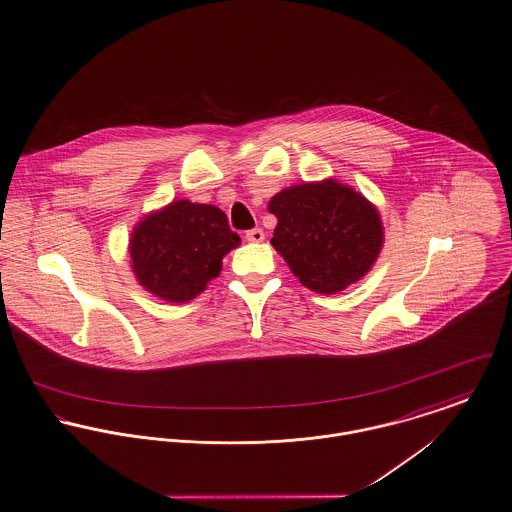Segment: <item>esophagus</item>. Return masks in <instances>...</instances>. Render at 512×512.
<instances>
[{"label":"esophagus","mask_w":512,"mask_h":512,"mask_svg":"<svg viewBox=\"0 0 512 512\" xmlns=\"http://www.w3.org/2000/svg\"><path fill=\"white\" fill-rule=\"evenodd\" d=\"M264 231L262 229H250V231H246V240L248 242H262L264 240Z\"/></svg>","instance_id":"1"}]
</instances>
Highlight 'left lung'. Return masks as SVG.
<instances>
[{
    "label": "left lung",
    "mask_w": 512,
    "mask_h": 512,
    "mask_svg": "<svg viewBox=\"0 0 512 512\" xmlns=\"http://www.w3.org/2000/svg\"><path fill=\"white\" fill-rule=\"evenodd\" d=\"M268 211L278 217L272 246L317 293L334 295L364 278L381 252L377 209L336 180L287 187L270 199Z\"/></svg>",
    "instance_id": "obj_1"
}]
</instances>
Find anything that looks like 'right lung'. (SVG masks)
Masks as SVG:
<instances>
[{
	"instance_id": "right-lung-1",
	"label": "right lung",
	"mask_w": 512,
	"mask_h": 512,
	"mask_svg": "<svg viewBox=\"0 0 512 512\" xmlns=\"http://www.w3.org/2000/svg\"><path fill=\"white\" fill-rule=\"evenodd\" d=\"M238 244L240 236L219 207L180 199L140 221L129 254L146 291L168 303H186L221 274L223 258Z\"/></svg>"
}]
</instances>
